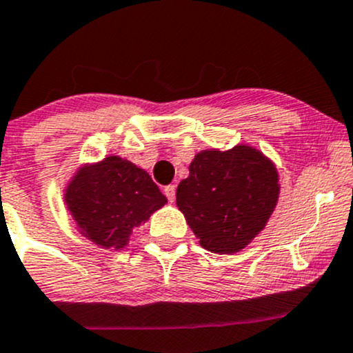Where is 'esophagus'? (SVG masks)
<instances>
[{"mask_svg": "<svg viewBox=\"0 0 353 353\" xmlns=\"http://www.w3.org/2000/svg\"><path fill=\"white\" fill-rule=\"evenodd\" d=\"M175 190H176L175 185H168V187L163 188V192H165L166 199H168L170 202H173V200H175Z\"/></svg>", "mask_w": 353, "mask_h": 353, "instance_id": "obj_1", "label": "esophagus"}]
</instances>
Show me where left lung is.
Masks as SVG:
<instances>
[{
    "instance_id": "1",
    "label": "left lung",
    "mask_w": 353,
    "mask_h": 353,
    "mask_svg": "<svg viewBox=\"0 0 353 353\" xmlns=\"http://www.w3.org/2000/svg\"><path fill=\"white\" fill-rule=\"evenodd\" d=\"M176 188L178 210L200 245L215 254L242 251L266 227L279 196L274 163L249 145L203 150Z\"/></svg>"
}]
</instances>
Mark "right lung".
Returning <instances> with one entry per match:
<instances>
[{
    "instance_id": "right-lung-1",
    "label": "right lung",
    "mask_w": 353,
    "mask_h": 353,
    "mask_svg": "<svg viewBox=\"0 0 353 353\" xmlns=\"http://www.w3.org/2000/svg\"><path fill=\"white\" fill-rule=\"evenodd\" d=\"M63 200L79 232L114 251L126 248L132 230L166 203L148 172L116 154L77 168Z\"/></svg>"
}]
</instances>
